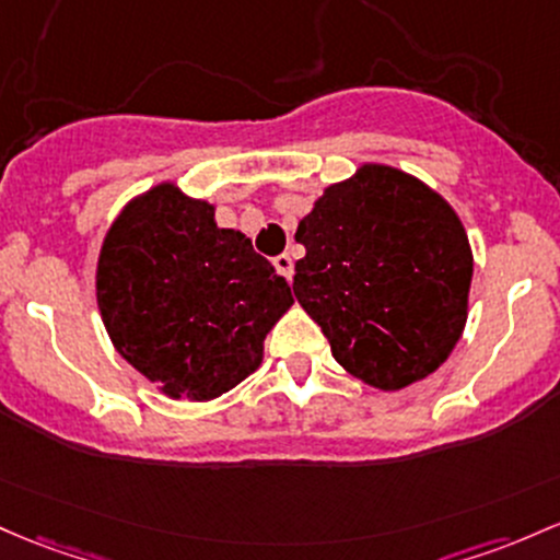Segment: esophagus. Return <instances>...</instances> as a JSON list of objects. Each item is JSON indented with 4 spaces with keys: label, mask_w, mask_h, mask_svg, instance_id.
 <instances>
[{
    "label": "esophagus",
    "mask_w": 560,
    "mask_h": 560,
    "mask_svg": "<svg viewBox=\"0 0 560 560\" xmlns=\"http://www.w3.org/2000/svg\"><path fill=\"white\" fill-rule=\"evenodd\" d=\"M273 266H276V270H279L281 276H284L287 281H292V273H294V262H292V257L290 255H279L273 260Z\"/></svg>",
    "instance_id": "esophagus-1"
}]
</instances>
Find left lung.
I'll return each mask as SVG.
<instances>
[{
    "label": "left lung",
    "instance_id": "8db88e82",
    "mask_svg": "<svg viewBox=\"0 0 560 560\" xmlns=\"http://www.w3.org/2000/svg\"><path fill=\"white\" fill-rule=\"evenodd\" d=\"M294 298L348 374L401 390L439 370L468 322L472 249L463 220L420 177L361 164L294 233Z\"/></svg>",
    "mask_w": 560,
    "mask_h": 560
}]
</instances>
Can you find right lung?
Masks as SVG:
<instances>
[{
    "label": "right lung",
    "instance_id": "right-lung-1",
    "mask_svg": "<svg viewBox=\"0 0 560 560\" xmlns=\"http://www.w3.org/2000/svg\"><path fill=\"white\" fill-rule=\"evenodd\" d=\"M103 327L121 359L170 398L212 401L262 364L292 292L214 205L159 183L110 223L95 268Z\"/></svg>",
    "mask_w": 560,
    "mask_h": 560
}]
</instances>
